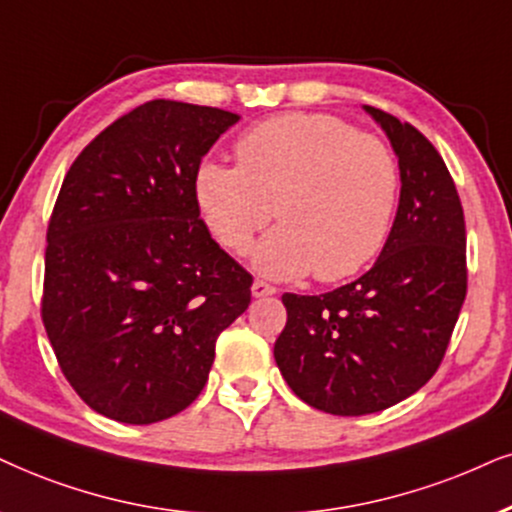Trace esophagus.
<instances>
[{"label":"esophagus","mask_w":512,"mask_h":512,"mask_svg":"<svg viewBox=\"0 0 512 512\" xmlns=\"http://www.w3.org/2000/svg\"><path fill=\"white\" fill-rule=\"evenodd\" d=\"M250 290H252V297H269V295L276 293V288L271 286V283L260 281V278H257V281L252 283Z\"/></svg>","instance_id":"obj_1"}]
</instances>
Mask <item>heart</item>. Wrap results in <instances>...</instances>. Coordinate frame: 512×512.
Here are the masks:
<instances>
[{
  "instance_id": "obj_1",
  "label": "heart",
  "mask_w": 512,
  "mask_h": 512,
  "mask_svg": "<svg viewBox=\"0 0 512 512\" xmlns=\"http://www.w3.org/2000/svg\"><path fill=\"white\" fill-rule=\"evenodd\" d=\"M236 163L205 160L193 191L212 236L245 255L271 215L276 226L255 250L274 278L314 271L319 281L357 274L383 248L399 198L390 146L323 113H288L250 127Z\"/></svg>"
}]
</instances>
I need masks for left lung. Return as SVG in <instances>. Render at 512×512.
Masks as SVG:
<instances>
[{
    "label": "left lung",
    "mask_w": 512,
    "mask_h": 512,
    "mask_svg": "<svg viewBox=\"0 0 512 512\" xmlns=\"http://www.w3.org/2000/svg\"><path fill=\"white\" fill-rule=\"evenodd\" d=\"M364 111L399 158V208L385 248L357 281L323 295H283L278 371L304 404L366 416L418 392L442 364L461 312L465 219L442 155L409 122Z\"/></svg>",
    "instance_id": "1"
}]
</instances>
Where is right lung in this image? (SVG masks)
<instances>
[{"label": "right lung", "instance_id": "1", "mask_svg": "<svg viewBox=\"0 0 512 512\" xmlns=\"http://www.w3.org/2000/svg\"><path fill=\"white\" fill-rule=\"evenodd\" d=\"M238 115L155 99L77 155L47 229L42 321L87 406L151 425L198 397L252 276L212 241L193 179Z\"/></svg>", "mask_w": 512, "mask_h": 512}]
</instances>
